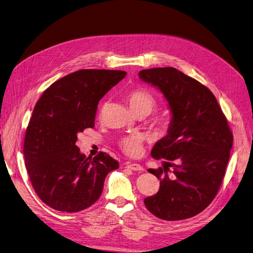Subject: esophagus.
I'll list each match as a JSON object with an SVG mask.
<instances>
[{"label": "esophagus", "instance_id": "1", "mask_svg": "<svg viewBox=\"0 0 253 253\" xmlns=\"http://www.w3.org/2000/svg\"><path fill=\"white\" fill-rule=\"evenodd\" d=\"M126 167L128 169L133 170V171H143V167L140 166L139 164H135V163H127Z\"/></svg>", "mask_w": 253, "mask_h": 253}]
</instances>
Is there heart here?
I'll return each mask as SVG.
<instances>
[{"instance_id": "obj_1", "label": "heart", "mask_w": 253, "mask_h": 253, "mask_svg": "<svg viewBox=\"0 0 253 253\" xmlns=\"http://www.w3.org/2000/svg\"><path fill=\"white\" fill-rule=\"evenodd\" d=\"M127 100L130 108L135 114L147 113L148 115L157 106V99L148 90L141 88L131 90L127 94ZM154 126L160 133L168 129L169 120L166 117H159L155 120ZM121 149L129 157H137L142 152V137L138 134H131L120 141Z\"/></svg>"}]
</instances>
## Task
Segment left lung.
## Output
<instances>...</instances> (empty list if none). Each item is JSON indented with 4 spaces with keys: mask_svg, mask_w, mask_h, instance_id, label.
<instances>
[{
    "mask_svg": "<svg viewBox=\"0 0 253 253\" xmlns=\"http://www.w3.org/2000/svg\"><path fill=\"white\" fill-rule=\"evenodd\" d=\"M142 81L160 89L172 114L166 136L152 157L163 167L149 169L160 189L144 205L164 220L190 218L215 198L225 174L233 133L215 96L206 86L174 68L142 70Z\"/></svg>",
    "mask_w": 253,
    "mask_h": 253,
    "instance_id": "obj_1",
    "label": "left lung"
}]
</instances>
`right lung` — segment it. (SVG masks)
Masks as SVG:
<instances>
[{"mask_svg":"<svg viewBox=\"0 0 253 253\" xmlns=\"http://www.w3.org/2000/svg\"><path fill=\"white\" fill-rule=\"evenodd\" d=\"M125 76L124 71L80 70L57 80L38 100L23 155L35 192L51 208H88L100 197L106 175L119 168L103 152L87 158L76 141L78 133L94 127L99 100Z\"/></svg>","mask_w":253,"mask_h":253,"instance_id":"right-lung-1","label":"right lung"}]
</instances>
